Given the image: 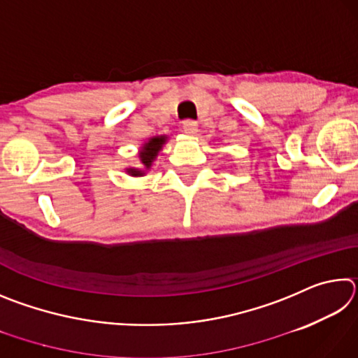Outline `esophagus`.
I'll return each mask as SVG.
<instances>
[{
	"instance_id": "esophagus-1",
	"label": "esophagus",
	"mask_w": 358,
	"mask_h": 358,
	"mask_svg": "<svg viewBox=\"0 0 358 358\" xmlns=\"http://www.w3.org/2000/svg\"><path fill=\"white\" fill-rule=\"evenodd\" d=\"M183 132L187 136H196L197 134V123L192 120H186L183 123Z\"/></svg>"
}]
</instances>
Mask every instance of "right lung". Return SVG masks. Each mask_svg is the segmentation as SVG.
<instances>
[{"instance_id": "obj_1", "label": "right lung", "mask_w": 358, "mask_h": 358, "mask_svg": "<svg viewBox=\"0 0 358 358\" xmlns=\"http://www.w3.org/2000/svg\"><path fill=\"white\" fill-rule=\"evenodd\" d=\"M167 142L166 136H159V137H151L148 138V142H145L141 148V153H138V157H141V162L143 164V169H134L129 167L126 169L131 177H143L145 171H148L153 164V161L156 159V156L159 151L162 150V145Z\"/></svg>"}]
</instances>
